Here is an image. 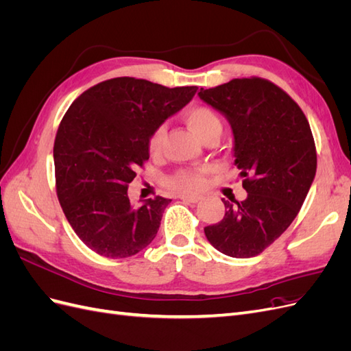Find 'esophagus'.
I'll use <instances>...</instances> for the list:
<instances>
[{
  "mask_svg": "<svg viewBox=\"0 0 351 351\" xmlns=\"http://www.w3.org/2000/svg\"><path fill=\"white\" fill-rule=\"evenodd\" d=\"M178 197L184 202H189V204H197V202L202 199L200 196H195V195H180Z\"/></svg>",
  "mask_w": 351,
  "mask_h": 351,
  "instance_id": "esophagus-1",
  "label": "esophagus"
}]
</instances>
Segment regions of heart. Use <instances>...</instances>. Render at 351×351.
I'll use <instances>...</instances> for the list:
<instances>
[{
	"instance_id": "heart-1",
	"label": "heart",
	"mask_w": 351,
	"mask_h": 351,
	"mask_svg": "<svg viewBox=\"0 0 351 351\" xmlns=\"http://www.w3.org/2000/svg\"><path fill=\"white\" fill-rule=\"evenodd\" d=\"M184 123L190 127L199 139L206 143L212 141H218L224 130L221 117L209 107L199 105V107L189 108L183 114ZM164 127L159 125L149 136V151L152 154H159L164 142ZM167 186L180 193H195L204 189L205 186V171L196 168H182L169 176L167 180Z\"/></svg>"
}]
</instances>
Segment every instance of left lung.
I'll return each mask as SVG.
<instances>
[{"instance_id":"1","label":"left lung","mask_w":351,"mask_h":351,"mask_svg":"<svg viewBox=\"0 0 351 351\" xmlns=\"http://www.w3.org/2000/svg\"><path fill=\"white\" fill-rule=\"evenodd\" d=\"M234 133L243 202L222 199L226 215L205 227L209 243L231 258H253L299 214L316 174V147L304 112L289 93L262 77L232 79L199 92Z\"/></svg>"}]
</instances>
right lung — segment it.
Returning <instances> with one entry per match:
<instances>
[{
  "label": "right lung",
  "mask_w": 351,
  "mask_h": 351,
  "mask_svg": "<svg viewBox=\"0 0 351 351\" xmlns=\"http://www.w3.org/2000/svg\"><path fill=\"white\" fill-rule=\"evenodd\" d=\"M196 90L115 77L84 90L62 117L54 142L57 196L71 228L95 253L129 258L155 239L171 199L155 196L133 208L127 189L149 159L151 133Z\"/></svg>",
  "instance_id": "add662e5"
}]
</instances>
